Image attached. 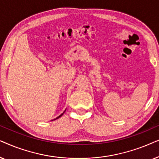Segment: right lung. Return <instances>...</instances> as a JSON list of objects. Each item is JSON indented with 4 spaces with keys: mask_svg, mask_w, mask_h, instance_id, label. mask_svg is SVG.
Wrapping results in <instances>:
<instances>
[{
    "mask_svg": "<svg viewBox=\"0 0 159 159\" xmlns=\"http://www.w3.org/2000/svg\"><path fill=\"white\" fill-rule=\"evenodd\" d=\"M65 111H66V110H65V111H64V112H63V113H62V114H61V115H59V116H58V117H56V119H53V120H56V119H58V118H60V117H61V116H62V115H63V114H64V112H65Z\"/></svg>",
    "mask_w": 159,
    "mask_h": 159,
    "instance_id": "1",
    "label": "right lung"
}]
</instances>
